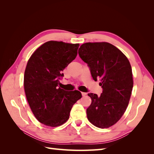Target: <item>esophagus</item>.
I'll return each mask as SVG.
<instances>
[{
	"instance_id": "esophagus-1",
	"label": "esophagus",
	"mask_w": 154,
	"mask_h": 154,
	"mask_svg": "<svg viewBox=\"0 0 154 154\" xmlns=\"http://www.w3.org/2000/svg\"><path fill=\"white\" fill-rule=\"evenodd\" d=\"M82 94L83 96H85L87 95V93L86 92H82Z\"/></svg>"
}]
</instances>
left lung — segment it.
Segmentation results:
<instances>
[{"label":"left lung","mask_w":154,"mask_h":154,"mask_svg":"<svg viewBox=\"0 0 154 154\" xmlns=\"http://www.w3.org/2000/svg\"><path fill=\"white\" fill-rule=\"evenodd\" d=\"M78 54L87 63L93 80L100 79V96L88 93L92 102L87 109L88 121L101 128L117 123L127 108L133 88L132 67L126 56L107 42L82 44Z\"/></svg>","instance_id":"1"}]
</instances>
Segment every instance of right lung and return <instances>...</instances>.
I'll use <instances>...</instances> for the list:
<instances>
[{"mask_svg": "<svg viewBox=\"0 0 154 154\" xmlns=\"http://www.w3.org/2000/svg\"><path fill=\"white\" fill-rule=\"evenodd\" d=\"M79 44L49 41L31 55L24 72L26 98L35 118L55 127L69 118L73 105L82 97L78 91L68 92L59 87L62 71L78 54Z\"/></svg>", "mask_w": 154, "mask_h": 154, "instance_id": "right-lung-1", "label": "right lung"}]
</instances>
